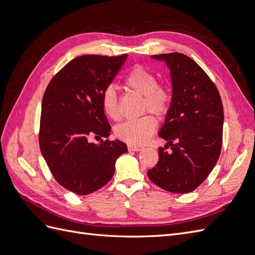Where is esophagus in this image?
Segmentation results:
<instances>
[{
	"label": "esophagus",
	"instance_id": "34e87169",
	"mask_svg": "<svg viewBox=\"0 0 255 255\" xmlns=\"http://www.w3.org/2000/svg\"><path fill=\"white\" fill-rule=\"evenodd\" d=\"M128 151L138 152V151L142 150V146H140V145H136V144H128Z\"/></svg>",
	"mask_w": 255,
	"mask_h": 255
}]
</instances>
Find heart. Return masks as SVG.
<instances>
[{"mask_svg": "<svg viewBox=\"0 0 255 255\" xmlns=\"http://www.w3.org/2000/svg\"><path fill=\"white\" fill-rule=\"evenodd\" d=\"M128 88L144 97L142 111H149L157 116H163L168 112L170 99L168 92L158 85L155 75L146 69L136 66L128 72L126 78ZM103 112L107 117L117 121L120 118V106L117 90L110 85L101 95ZM157 127L155 118L150 115L128 120L115 128V134L119 139L129 144H142L152 136Z\"/></svg>", "mask_w": 255, "mask_h": 255, "instance_id": "1", "label": "heart"}]
</instances>
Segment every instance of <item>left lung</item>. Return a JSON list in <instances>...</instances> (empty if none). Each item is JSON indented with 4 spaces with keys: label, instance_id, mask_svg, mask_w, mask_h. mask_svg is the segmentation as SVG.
Here are the masks:
<instances>
[{
    "label": "left lung",
    "instance_id": "8db88e82",
    "mask_svg": "<svg viewBox=\"0 0 255 255\" xmlns=\"http://www.w3.org/2000/svg\"><path fill=\"white\" fill-rule=\"evenodd\" d=\"M170 70L172 97L159 137L158 161L148 171L158 187L173 194L195 190L212 172L222 145L223 107L219 92L203 69L181 53L152 55ZM168 145L171 151H166Z\"/></svg>",
    "mask_w": 255,
    "mask_h": 255
}]
</instances>
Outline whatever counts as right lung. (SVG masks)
<instances>
[{
	"mask_svg": "<svg viewBox=\"0 0 255 255\" xmlns=\"http://www.w3.org/2000/svg\"><path fill=\"white\" fill-rule=\"evenodd\" d=\"M128 55H82L61 69L43 95L39 145L58 184L81 196L109 183L115 164L128 146L120 140L90 142L109 137L112 128L101 95L117 75Z\"/></svg>",
	"mask_w": 255,
	"mask_h": 255,
	"instance_id": "1",
	"label": "right lung"
}]
</instances>
